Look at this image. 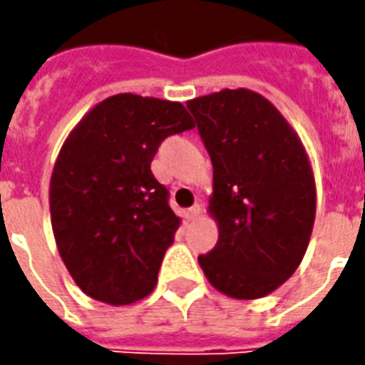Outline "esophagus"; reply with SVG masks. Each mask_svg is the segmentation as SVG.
<instances>
[{"label":"esophagus","instance_id":"obj_1","mask_svg":"<svg viewBox=\"0 0 365 365\" xmlns=\"http://www.w3.org/2000/svg\"><path fill=\"white\" fill-rule=\"evenodd\" d=\"M197 217H201V205H193L187 211V219H191V221H195Z\"/></svg>","mask_w":365,"mask_h":365}]
</instances>
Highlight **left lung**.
I'll return each instance as SVG.
<instances>
[{"label":"left lung","instance_id":"obj_1","mask_svg":"<svg viewBox=\"0 0 365 365\" xmlns=\"http://www.w3.org/2000/svg\"><path fill=\"white\" fill-rule=\"evenodd\" d=\"M187 109L213 164L209 213L219 225L199 266L229 297H266L299 268L313 232L317 191L305 146L252 90L195 97Z\"/></svg>","mask_w":365,"mask_h":365}]
</instances>
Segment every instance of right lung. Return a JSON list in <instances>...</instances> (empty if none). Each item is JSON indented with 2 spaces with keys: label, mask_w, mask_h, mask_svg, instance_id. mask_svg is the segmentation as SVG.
<instances>
[{
  "label": "right lung",
  "mask_w": 365,
  "mask_h": 365,
  "mask_svg": "<svg viewBox=\"0 0 365 365\" xmlns=\"http://www.w3.org/2000/svg\"><path fill=\"white\" fill-rule=\"evenodd\" d=\"M193 127L178 101L119 93L68 135L51 178L52 232L91 299L130 305L156 287L180 217L150 162L166 136Z\"/></svg>",
  "instance_id": "1"
}]
</instances>
